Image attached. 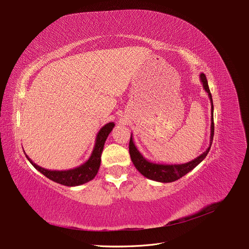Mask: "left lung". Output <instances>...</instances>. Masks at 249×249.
Here are the masks:
<instances>
[{
  "instance_id": "obj_1",
  "label": "left lung",
  "mask_w": 249,
  "mask_h": 249,
  "mask_svg": "<svg viewBox=\"0 0 249 249\" xmlns=\"http://www.w3.org/2000/svg\"><path fill=\"white\" fill-rule=\"evenodd\" d=\"M200 81L202 83V86L204 90L208 92L209 98L211 100L212 103V119H211V136H210V145L208 147V149L202 153L200 156H198L196 159H194L188 163H184V164H157V163H153L148 160H146L140 151L137 149V147L135 146L134 142H133V138H132V134L130 137V142H129V154H130L131 157V160L133 165L135 166V168L137 169V171L142 174L144 177L154 180V181H158V182H161V183H169V182H174L178 179H180L181 177H183L184 175H186L187 173H189L191 170H193L196 168L199 163L205 159L207 155L209 154V151L211 149V145L213 143V130H214V126H213V99H212V93L210 91L209 89V84H208V80L205 75L203 73H200L199 75Z\"/></svg>"
}]
</instances>
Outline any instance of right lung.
Wrapping results in <instances>:
<instances>
[{"instance_id":"1","label":"right lung","mask_w":249,"mask_h":249,"mask_svg":"<svg viewBox=\"0 0 249 249\" xmlns=\"http://www.w3.org/2000/svg\"><path fill=\"white\" fill-rule=\"evenodd\" d=\"M114 126H115L114 122H110L101 128V130L99 131L98 135H96L94 147L89 159L79 167H76L74 169L65 170V171L48 170L37 166L27 157L25 153L24 154L27 160L30 161V164L50 180L69 187L78 186V185L84 184L86 182H89L95 177L96 174H98V171L101 166V156L103 153L104 145L107 136H109L110 132L113 130Z\"/></svg>"}]
</instances>
